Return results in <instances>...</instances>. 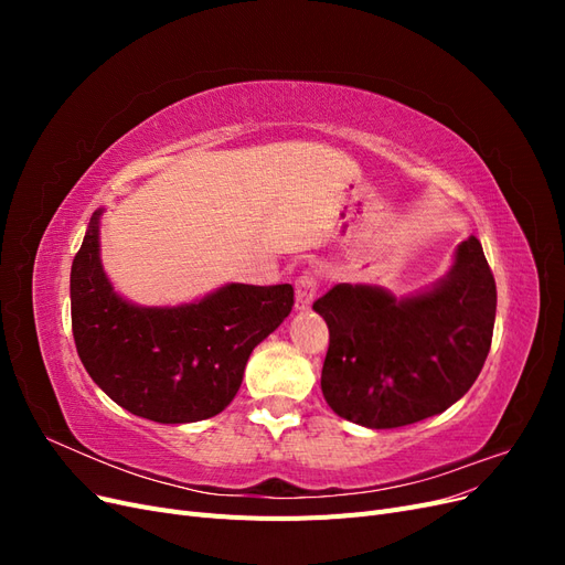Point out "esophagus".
<instances>
[{
    "mask_svg": "<svg viewBox=\"0 0 565 565\" xmlns=\"http://www.w3.org/2000/svg\"><path fill=\"white\" fill-rule=\"evenodd\" d=\"M316 289L318 282L313 276H301L295 285V309L297 311H309L311 303L316 299Z\"/></svg>",
    "mask_w": 565,
    "mask_h": 565,
    "instance_id": "1",
    "label": "esophagus"
}]
</instances>
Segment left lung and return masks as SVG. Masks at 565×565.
Listing matches in <instances>:
<instances>
[{
  "instance_id": "1",
  "label": "left lung",
  "mask_w": 565,
  "mask_h": 565,
  "mask_svg": "<svg viewBox=\"0 0 565 565\" xmlns=\"http://www.w3.org/2000/svg\"><path fill=\"white\" fill-rule=\"evenodd\" d=\"M498 289L481 243L457 245L446 278L407 297L377 285H334L313 311L330 330L322 396L339 417L396 429L446 413L490 351Z\"/></svg>"
}]
</instances>
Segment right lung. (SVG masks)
Returning a JSON list of instances; mask_svg holds the SVG:
<instances>
[{"mask_svg":"<svg viewBox=\"0 0 565 565\" xmlns=\"http://www.w3.org/2000/svg\"><path fill=\"white\" fill-rule=\"evenodd\" d=\"M100 214L94 212L71 270L82 365L136 417L188 424L218 415L241 388L254 347L292 311V285L228 282L191 303H131L100 264Z\"/></svg>","mask_w":565,"mask_h":565,"instance_id":"obj_1","label":"right lung"}]
</instances>
